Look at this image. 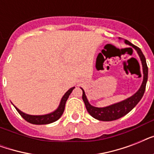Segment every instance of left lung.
Segmentation results:
<instances>
[{"label": "left lung", "mask_w": 154, "mask_h": 154, "mask_svg": "<svg viewBox=\"0 0 154 154\" xmlns=\"http://www.w3.org/2000/svg\"><path fill=\"white\" fill-rule=\"evenodd\" d=\"M125 43L129 45H131L134 49H135L137 53H138L140 59H141V65H142V70H143V82L141 84L140 89L136 94H134L133 96H131L129 98L125 99L124 101H120L118 103H115L113 105H109L106 107L97 108L94 107L93 105L89 104L88 99H87L85 91L82 89V99L84 101L86 109L89 114L92 117H94L95 119L99 120V121H103V122H110V121H114V120L119 119L121 117H124L128 112H129L133 109H134L139 101H141L142 97L144 95L145 90H146V82L148 80V66L146 64V60L145 56L142 53L141 50L138 47L134 45L132 43L125 40Z\"/></svg>", "instance_id": "obj_1"}]
</instances>
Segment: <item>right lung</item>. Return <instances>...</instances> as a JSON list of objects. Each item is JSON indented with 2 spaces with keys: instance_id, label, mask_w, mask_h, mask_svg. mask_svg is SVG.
Segmentation results:
<instances>
[{
  "instance_id": "1",
  "label": "right lung",
  "mask_w": 154,
  "mask_h": 154,
  "mask_svg": "<svg viewBox=\"0 0 154 154\" xmlns=\"http://www.w3.org/2000/svg\"><path fill=\"white\" fill-rule=\"evenodd\" d=\"M75 87H72L71 89H69L66 93L65 94V95L62 97V98L60 100V105L58 106V108L55 111H53V112H50L49 114L45 115H29L26 114L25 112H21L19 109L14 106L16 108V109L19 112V114L21 116V117L24 118V119L26 121V122H29L31 124L34 125H46V124H50V123H53V122L57 121L61 115L63 114L64 112V110H65V106L66 101L69 98L70 94L72 93V91L73 90Z\"/></svg>"
}]
</instances>
